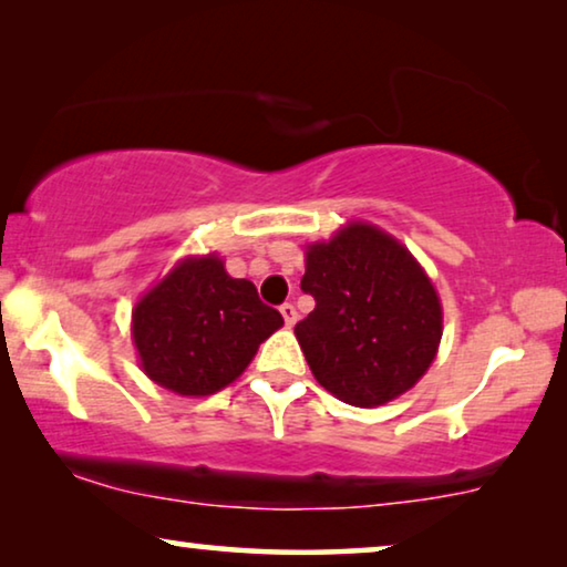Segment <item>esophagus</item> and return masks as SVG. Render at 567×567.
<instances>
[{
    "label": "esophagus",
    "mask_w": 567,
    "mask_h": 567,
    "mask_svg": "<svg viewBox=\"0 0 567 567\" xmlns=\"http://www.w3.org/2000/svg\"><path fill=\"white\" fill-rule=\"evenodd\" d=\"M281 317H284V322L289 324V328H291V324L299 320V315H297V307H293V305H289V301H286V305H281Z\"/></svg>",
    "instance_id": "obj_1"
}]
</instances>
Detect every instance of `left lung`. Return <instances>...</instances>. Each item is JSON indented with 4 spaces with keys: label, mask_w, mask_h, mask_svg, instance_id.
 <instances>
[{
    "label": "left lung",
    "mask_w": 567,
    "mask_h": 567,
    "mask_svg": "<svg viewBox=\"0 0 567 567\" xmlns=\"http://www.w3.org/2000/svg\"><path fill=\"white\" fill-rule=\"evenodd\" d=\"M301 291L315 309L293 332L317 382L348 405L400 398L436 359L439 293L408 247L374 224L351 221L309 245Z\"/></svg>",
    "instance_id": "obj_1"
}]
</instances>
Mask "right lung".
<instances>
[{
	"label": "right lung",
	"mask_w": 567,
	"mask_h": 567,
	"mask_svg": "<svg viewBox=\"0 0 567 567\" xmlns=\"http://www.w3.org/2000/svg\"><path fill=\"white\" fill-rule=\"evenodd\" d=\"M284 324L258 289L231 278L221 258H185L138 299L131 320L144 374L185 398L224 390L262 340Z\"/></svg>",
	"instance_id": "add662e5"
}]
</instances>
